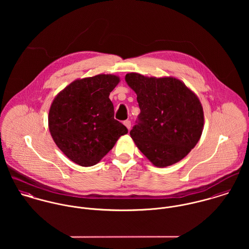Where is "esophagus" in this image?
I'll list each match as a JSON object with an SVG mask.
<instances>
[{
    "mask_svg": "<svg viewBox=\"0 0 249 249\" xmlns=\"http://www.w3.org/2000/svg\"><path fill=\"white\" fill-rule=\"evenodd\" d=\"M124 124L127 127V129L129 130L130 129V127H131V122L129 121V120H126V121H124Z\"/></svg>",
    "mask_w": 249,
    "mask_h": 249,
    "instance_id": "34e87169",
    "label": "esophagus"
}]
</instances>
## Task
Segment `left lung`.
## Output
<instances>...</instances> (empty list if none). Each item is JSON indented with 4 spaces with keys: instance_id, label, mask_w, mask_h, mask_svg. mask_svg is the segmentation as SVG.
Segmentation results:
<instances>
[{
    "instance_id": "8db88e82",
    "label": "left lung",
    "mask_w": 249,
    "mask_h": 249,
    "mask_svg": "<svg viewBox=\"0 0 249 249\" xmlns=\"http://www.w3.org/2000/svg\"><path fill=\"white\" fill-rule=\"evenodd\" d=\"M125 80L137 94L141 110L130 130L131 138L154 166L178 163L202 134L204 116L199 100L174 77H145L131 72Z\"/></svg>"
}]
</instances>
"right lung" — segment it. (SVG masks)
<instances>
[{"mask_svg":"<svg viewBox=\"0 0 249 249\" xmlns=\"http://www.w3.org/2000/svg\"><path fill=\"white\" fill-rule=\"evenodd\" d=\"M120 79L98 74L71 82L53 100L49 112L51 135L59 149L82 167L99 163L128 132L114 118L109 99Z\"/></svg>","mask_w":249,"mask_h":249,"instance_id":"add662e5","label":"right lung"}]
</instances>
